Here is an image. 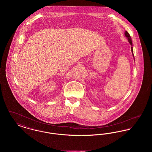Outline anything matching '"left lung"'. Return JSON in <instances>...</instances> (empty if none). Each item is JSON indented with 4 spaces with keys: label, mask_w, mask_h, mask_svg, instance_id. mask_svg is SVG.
Segmentation results:
<instances>
[{
    "label": "left lung",
    "mask_w": 152,
    "mask_h": 152,
    "mask_svg": "<svg viewBox=\"0 0 152 152\" xmlns=\"http://www.w3.org/2000/svg\"><path fill=\"white\" fill-rule=\"evenodd\" d=\"M125 36L128 38V42H129V43H130V45H131V50H132V52L133 53V47H132V39H131V37H130V35H129V34L126 31H125ZM133 57H134V55H133Z\"/></svg>",
    "instance_id": "8db88e82"
}]
</instances>
